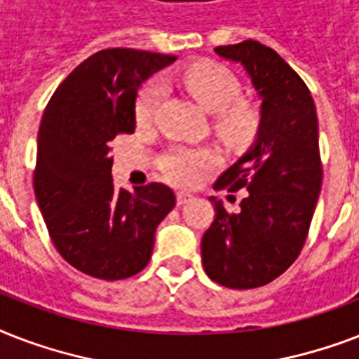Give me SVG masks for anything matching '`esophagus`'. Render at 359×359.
<instances>
[{"mask_svg":"<svg viewBox=\"0 0 359 359\" xmlns=\"http://www.w3.org/2000/svg\"><path fill=\"white\" fill-rule=\"evenodd\" d=\"M194 199H196V197L191 196V194H186V191H179V194H177V205H188V203H191L194 201Z\"/></svg>","mask_w":359,"mask_h":359,"instance_id":"34e87169","label":"esophagus"}]
</instances>
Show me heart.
Here are the masks:
<instances>
[{
	"instance_id": "1",
	"label": "heart",
	"mask_w": 359,
	"mask_h": 359,
	"mask_svg": "<svg viewBox=\"0 0 359 359\" xmlns=\"http://www.w3.org/2000/svg\"><path fill=\"white\" fill-rule=\"evenodd\" d=\"M177 81L196 98L205 111L214 115V128L227 141H245L259 126L257 109L240 100V81L227 67L218 63L188 65L177 74ZM162 98V86L149 81L135 100V119L140 124L152 121ZM216 165L214 152L201 149H173L160 162L163 177L175 186L197 184L207 171Z\"/></svg>"
}]
</instances>
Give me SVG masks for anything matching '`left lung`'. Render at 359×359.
<instances>
[{"label":"left lung","instance_id":"1","mask_svg":"<svg viewBox=\"0 0 359 359\" xmlns=\"http://www.w3.org/2000/svg\"><path fill=\"white\" fill-rule=\"evenodd\" d=\"M214 52L244 67L262 102L253 145L214 184L248 194L236 214L210 197L203 268L224 287L255 289L281 276L306 244L323 186L317 111L304 80L272 48L244 41Z\"/></svg>","mask_w":359,"mask_h":359}]
</instances>
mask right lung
<instances>
[{"label":"right lung","instance_id":"right-lung-1","mask_svg":"<svg viewBox=\"0 0 359 359\" xmlns=\"http://www.w3.org/2000/svg\"><path fill=\"white\" fill-rule=\"evenodd\" d=\"M175 55L109 48L80 63L53 93L36 141L35 197L55 250L93 278L115 281L147 266L154 233L175 207L158 182L115 190L109 143L135 130L141 83Z\"/></svg>","mask_w":359,"mask_h":359}]
</instances>
